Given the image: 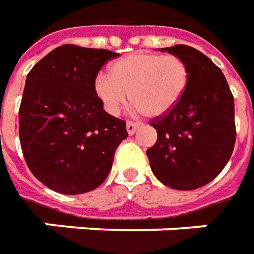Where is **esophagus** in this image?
Masks as SVG:
<instances>
[{
  "instance_id": "1",
  "label": "esophagus",
  "mask_w": 254,
  "mask_h": 254,
  "mask_svg": "<svg viewBox=\"0 0 254 254\" xmlns=\"http://www.w3.org/2000/svg\"><path fill=\"white\" fill-rule=\"evenodd\" d=\"M139 127H140V124H137V122H133V121L127 122V130L129 134H133V133L136 132Z\"/></svg>"
}]
</instances>
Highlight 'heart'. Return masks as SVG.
Masks as SVG:
<instances>
[{
  "label": "heart",
  "mask_w": 254,
  "mask_h": 254,
  "mask_svg": "<svg viewBox=\"0 0 254 254\" xmlns=\"http://www.w3.org/2000/svg\"><path fill=\"white\" fill-rule=\"evenodd\" d=\"M189 81V65L179 56L134 53L110 65V75H97L95 93L106 111L117 115L130 92L134 109L145 117L157 118L175 109Z\"/></svg>",
  "instance_id": "heart-1"
}]
</instances>
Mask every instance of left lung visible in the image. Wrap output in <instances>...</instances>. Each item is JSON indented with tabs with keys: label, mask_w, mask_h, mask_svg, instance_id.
Instances as JSON below:
<instances>
[{
	"label": "left lung",
	"mask_w": 254,
	"mask_h": 254,
	"mask_svg": "<svg viewBox=\"0 0 254 254\" xmlns=\"http://www.w3.org/2000/svg\"><path fill=\"white\" fill-rule=\"evenodd\" d=\"M161 51L186 62L190 81L175 109L151 121L158 139L147 157L165 186L196 190L212 182L231 158L237 137L234 96L221 70L195 48L175 45Z\"/></svg>",
	"instance_id": "1"
}]
</instances>
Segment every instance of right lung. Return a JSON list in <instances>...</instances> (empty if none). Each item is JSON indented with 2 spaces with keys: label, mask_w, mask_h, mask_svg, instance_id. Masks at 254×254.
I'll list each match as a JSON object with an SVG mask.
<instances>
[{
  "label": "right lung",
  "mask_w": 254,
  "mask_h": 254,
  "mask_svg": "<svg viewBox=\"0 0 254 254\" xmlns=\"http://www.w3.org/2000/svg\"><path fill=\"white\" fill-rule=\"evenodd\" d=\"M118 53L77 45L53 49L27 74L19 137L28 169L56 192L84 194L109 176L127 122L103 109L95 79Z\"/></svg>",
  "instance_id": "1"
}]
</instances>
